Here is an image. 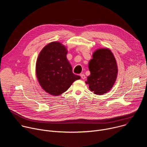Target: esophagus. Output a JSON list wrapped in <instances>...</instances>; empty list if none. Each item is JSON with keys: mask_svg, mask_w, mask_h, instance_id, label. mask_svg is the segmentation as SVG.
<instances>
[{"mask_svg": "<svg viewBox=\"0 0 147 147\" xmlns=\"http://www.w3.org/2000/svg\"><path fill=\"white\" fill-rule=\"evenodd\" d=\"M80 77H81V78L82 79H85L86 78V76H85V74H80Z\"/></svg>", "mask_w": 147, "mask_h": 147, "instance_id": "obj_1", "label": "esophagus"}]
</instances>
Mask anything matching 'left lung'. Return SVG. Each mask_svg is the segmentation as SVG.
I'll return each instance as SVG.
<instances>
[{
    "instance_id": "8db88e82",
    "label": "left lung",
    "mask_w": 147,
    "mask_h": 147,
    "mask_svg": "<svg viewBox=\"0 0 147 147\" xmlns=\"http://www.w3.org/2000/svg\"><path fill=\"white\" fill-rule=\"evenodd\" d=\"M89 63L91 75L87 84L91 91L97 95L107 93L112 88L117 74L115 58L109 49H98Z\"/></svg>"
}]
</instances>
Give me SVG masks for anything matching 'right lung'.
Masks as SVG:
<instances>
[{
	"mask_svg": "<svg viewBox=\"0 0 147 147\" xmlns=\"http://www.w3.org/2000/svg\"><path fill=\"white\" fill-rule=\"evenodd\" d=\"M66 48L57 42H53L40 52L36 65L38 81L46 92L59 95L67 91L72 83L80 78L74 74L67 58Z\"/></svg>",
	"mask_w": 147,
	"mask_h": 147,
	"instance_id": "right-lung-1",
	"label": "right lung"
}]
</instances>
